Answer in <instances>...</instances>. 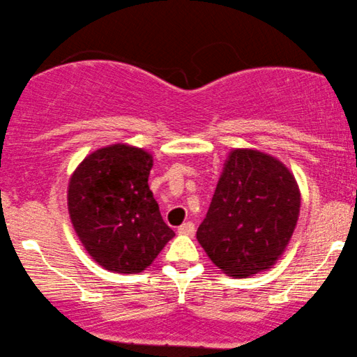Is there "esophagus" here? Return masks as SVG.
<instances>
[{
  "instance_id": "obj_1",
  "label": "esophagus",
  "mask_w": 357,
  "mask_h": 357,
  "mask_svg": "<svg viewBox=\"0 0 357 357\" xmlns=\"http://www.w3.org/2000/svg\"><path fill=\"white\" fill-rule=\"evenodd\" d=\"M177 232L180 234V236H194V234H195V224H194V222H185V224L180 225Z\"/></svg>"
}]
</instances>
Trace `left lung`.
Listing matches in <instances>:
<instances>
[{
  "label": "left lung",
  "mask_w": 357,
  "mask_h": 357,
  "mask_svg": "<svg viewBox=\"0 0 357 357\" xmlns=\"http://www.w3.org/2000/svg\"><path fill=\"white\" fill-rule=\"evenodd\" d=\"M299 211V185L279 158L232 149L197 241L224 274L245 279L286 252Z\"/></svg>",
  "instance_id": "1"
}]
</instances>
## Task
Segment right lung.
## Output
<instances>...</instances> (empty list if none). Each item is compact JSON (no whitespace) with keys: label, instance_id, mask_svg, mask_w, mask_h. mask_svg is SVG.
I'll return each instance as SVG.
<instances>
[{"label":"right lung","instance_id":"1","mask_svg":"<svg viewBox=\"0 0 357 357\" xmlns=\"http://www.w3.org/2000/svg\"><path fill=\"white\" fill-rule=\"evenodd\" d=\"M153 157L113 144L83 158L68 182V213L88 254L103 269L137 274L155 261L175 232L149 187Z\"/></svg>","mask_w":357,"mask_h":357}]
</instances>
